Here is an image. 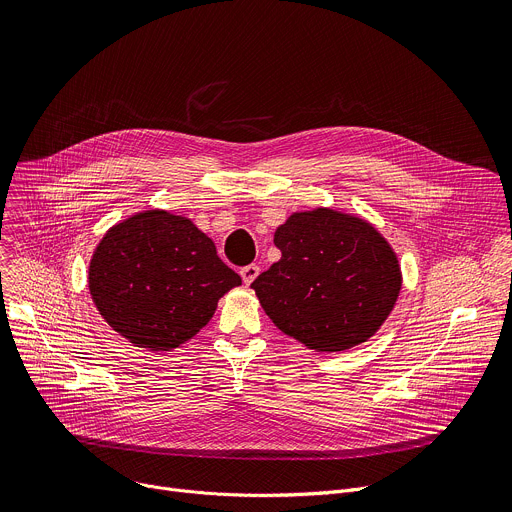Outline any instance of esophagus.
I'll list each match as a JSON object with an SVG mask.
<instances>
[{
	"label": "esophagus",
	"mask_w": 512,
	"mask_h": 512,
	"mask_svg": "<svg viewBox=\"0 0 512 512\" xmlns=\"http://www.w3.org/2000/svg\"><path fill=\"white\" fill-rule=\"evenodd\" d=\"M259 275V265H247L241 269V277L245 281V285H251Z\"/></svg>",
	"instance_id": "obj_1"
}]
</instances>
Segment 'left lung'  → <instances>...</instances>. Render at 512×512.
Wrapping results in <instances>:
<instances>
[{
	"label": "left lung",
	"mask_w": 512,
	"mask_h": 512,
	"mask_svg": "<svg viewBox=\"0 0 512 512\" xmlns=\"http://www.w3.org/2000/svg\"><path fill=\"white\" fill-rule=\"evenodd\" d=\"M281 259L251 287L271 322L316 352L367 342L401 291L389 241L360 216L334 208L294 212L273 235Z\"/></svg>",
	"instance_id": "1"
}]
</instances>
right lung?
Returning <instances> with one entry per match:
<instances>
[{
	"label": "right lung",
	"instance_id": "add662e5",
	"mask_svg": "<svg viewBox=\"0 0 512 512\" xmlns=\"http://www.w3.org/2000/svg\"><path fill=\"white\" fill-rule=\"evenodd\" d=\"M241 277L188 216L162 208L113 225L89 263V291L127 342L172 350L196 336Z\"/></svg>",
	"mask_w": 512,
	"mask_h": 512
}]
</instances>
